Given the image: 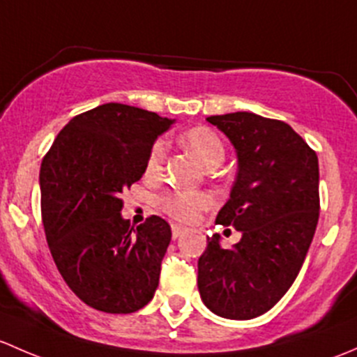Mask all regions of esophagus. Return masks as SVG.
I'll list each match as a JSON object with an SVG mask.
<instances>
[{
	"label": "esophagus",
	"instance_id": "esophagus-1",
	"mask_svg": "<svg viewBox=\"0 0 357 357\" xmlns=\"http://www.w3.org/2000/svg\"><path fill=\"white\" fill-rule=\"evenodd\" d=\"M182 234H183V227H180V225H177V223H174V225H172V237L178 238Z\"/></svg>",
	"mask_w": 357,
	"mask_h": 357
}]
</instances>
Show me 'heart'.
I'll list each match as a JSON object with an SVG mask.
<instances>
[{"label": "heart", "instance_id": "heart-1", "mask_svg": "<svg viewBox=\"0 0 357 357\" xmlns=\"http://www.w3.org/2000/svg\"><path fill=\"white\" fill-rule=\"evenodd\" d=\"M183 148L189 149L190 153L196 156V160L206 168H215L225 158V146L220 135L216 134L213 128L209 127H194L187 130L182 135ZM165 160V146L163 142H156L149 151L148 163H146V172L148 175L156 174L161 168ZM158 204L174 216L175 220L180 222H190L196 218L203 209L211 204V197L204 192H197V190H170V192L163 194L158 199Z\"/></svg>", "mask_w": 357, "mask_h": 357}]
</instances>
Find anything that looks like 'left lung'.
<instances>
[{
  "label": "left lung",
  "mask_w": 357,
  "mask_h": 357,
  "mask_svg": "<svg viewBox=\"0 0 357 357\" xmlns=\"http://www.w3.org/2000/svg\"><path fill=\"white\" fill-rule=\"evenodd\" d=\"M237 153V177L216 223L242 234L230 249L208 237L197 287L229 319L270 311L296 280L318 225V156L289 123L249 112L208 116Z\"/></svg>",
  "instance_id": "left-lung-1"
}]
</instances>
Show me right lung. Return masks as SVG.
Segmentation results:
<instances>
[{"instance_id":"1","label":"right lung","mask_w":357,"mask_h":357,"mask_svg":"<svg viewBox=\"0 0 357 357\" xmlns=\"http://www.w3.org/2000/svg\"><path fill=\"white\" fill-rule=\"evenodd\" d=\"M174 120L106 102L73 116L39 174L46 241L58 271L94 310L128 314L153 299L170 225L153 215L134 229L120 194L146 172L158 135Z\"/></svg>"}]
</instances>
